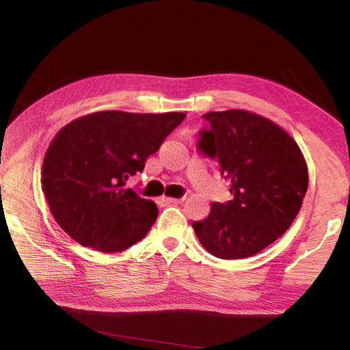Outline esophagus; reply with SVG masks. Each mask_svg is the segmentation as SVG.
Masks as SVG:
<instances>
[{"label": "esophagus", "instance_id": "esophagus-1", "mask_svg": "<svg viewBox=\"0 0 350 350\" xmlns=\"http://www.w3.org/2000/svg\"><path fill=\"white\" fill-rule=\"evenodd\" d=\"M185 200V197L182 198H173V197H162L161 202L165 203V204H177V203H182Z\"/></svg>", "mask_w": 350, "mask_h": 350}]
</instances>
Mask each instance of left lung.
Wrapping results in <instances>:
<instances>
[{"label": "left lung", "mask_w": 350, "mask_h": 350, "mask_svg": "<svg viewBox=\"0 0 350 350\" xmlns=\"http://www.w3.org/2000/svg\"><path fill=\"white\" fill-rule=\"evenodd\" d=\"M203 117L211 128L200 131L197 147L218 159L233 198L212 203L192 227L212 256L247 258L292 226L308 188L307 163L296 141L262 116L227 109Z\"/></svg>", "instance_id": "1"}]
</instances>
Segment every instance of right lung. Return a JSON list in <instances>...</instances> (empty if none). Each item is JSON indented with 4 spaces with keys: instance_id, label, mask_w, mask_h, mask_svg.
Returning a JSON list of instances; mask_svg holds the SVG:
<instances>
[{
    "instance_id": "1",
    "label": "right lung",
    "mask_w": 350,
    "mask_h": 350,
    "mask_svg": "<svg viewBox=\"0 0 350 350\" xmlns=\"http://www.w3.org/2000/svg\"><path fill=\"white\" fill-rule=\"evenodd\" d=\"M187 114L99 111L58 131L42 167L49 211L84 247L120 252L143 239L158 217L152 200L124 189Z\"/></svg>"
}]
</instances>
